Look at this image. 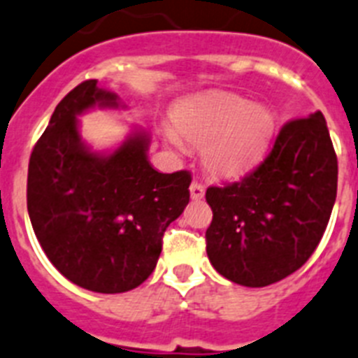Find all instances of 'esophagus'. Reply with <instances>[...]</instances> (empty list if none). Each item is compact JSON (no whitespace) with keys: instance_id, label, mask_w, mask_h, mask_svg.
<instances>
[{"instance_id":"obj_1","label":"esophagus","mask_w":358,"mask_h":358,"mask_svg":"<svg viewBox=\"0 0 358 358\" xmlns=\"http://www.w3.org/2000/svg\"><path fill=\"white\" fill-rule=\"evenodd\" d=\"M190 195H192V199H203V197H204V186L201 185V182L194 181L190 185Z\"/></svg>"}]
</instances>
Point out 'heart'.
Wrapping results in <instances>:
<instances>
[{"label":"heart","instance_id":"heart-1","mask_svg":"<svg viewBox=\"0 0 358 358\" xmlns=\"http://www.w3.org/2000/svg\"><path fill=\"white\" fill-rule=\"evenodd\" d=\"M275 115L268 106L235 94H204L182 101L173 112L168 143L203 146V163L210 172L235 176L252 166L270 145Z\"/></svg>","mask_w":358,"mask_h":358}]
</instances>
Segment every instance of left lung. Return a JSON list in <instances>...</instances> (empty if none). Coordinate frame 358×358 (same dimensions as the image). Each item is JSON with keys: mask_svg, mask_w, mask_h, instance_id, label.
Listing matches in <instances>:
<instances>
[{"mask_svg": "<svg viewBox=\"0 0 358 358\" xmlns=\"http://www.w3.org/2000/svg\"><path fill=\"white\" fill-rule=\"evenodd\" d=\"M337 155L320 112L280 128L273 148L239 181L210 186L206 253L222 277L262 288L292 275L319 246L335 197Z\"/></svg>", "mask_w": 358, "mask_h": 358, "instance_id": "obj_1", "label": "left lung"}]
</instances>
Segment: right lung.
<instances>
[{"mask_svg": "<svg viewBox=\"0 0 358 358\" xmlns=\"http://www.w3.org/2000/svg\"><path fill=\"white\" fill-rule=\"evenodd\" d=\"M96 106L123 105L96 79L59 101L30 155L27 208L43 252L66 279L90 292L123 293L154 271L164 231L190 201L192 176L157 172L145 130L110 154L88 148L78 115Z\"/></svg>", "mask_w": 358, "mask_h": 358, "instance_id": "add662e5", "label": "right lung"}]
</instances>
